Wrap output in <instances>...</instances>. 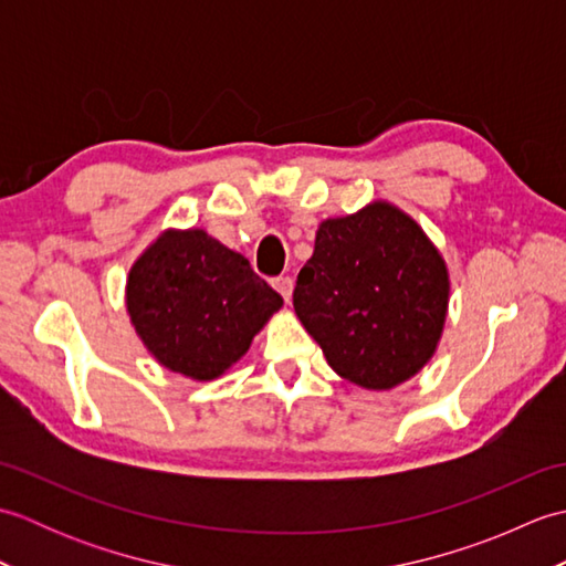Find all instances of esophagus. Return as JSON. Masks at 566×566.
Instances as JSON below:
<instances>
[{
    "instance_id": "1",
    "label": "esophagus",
    "mask_w": 566,
    "mask_h": 566,
    "mask_svg": "<svg viewBox=\"0 0 566 566\" xmlns=\"http://www.w3.org/2000/svg\"><path fill=\"white\" fill-rule=\"evenodd\" d=\"M272 286L276 292L282 294V298L286 304L292 302V292H294V282L290 280V276H276V280H272Z\"/></svg>"
}]
</instances>
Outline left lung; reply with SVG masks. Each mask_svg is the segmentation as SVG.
<instances>
[{
    "mask_svg": "<svg viewBox=\"0 0 566 566\" xmlns=\"http://www.w3.org/2000/svg\"><path fill=\"white\" fill-rule=\"evenodd\" d=\"M450 274L440 250L389 201L326 219L296 276L294 311L335 375L387 391L436 355Z\"/></svg>",
    "mask_w": 566,
    "mask_h": 566,
    "instance_id": "8db88e82",
    "label": "left lung"
}]
</instances>
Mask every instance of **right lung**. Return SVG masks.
<instances>
[{
	"mask_svg": "<svg viewBox=\"0 0 566 566\" xmlns=\"http://www.w3.org/2000/svg\"><path fill=\"white\" fill-rule=\"evenodd\" d=\"M282 304L240 252L201 228H167L126 282V308L143 345L163 367L197 381L235 365Z\"/></svg>",
	"mask_w": 566,
	"mask_h": 566,
	"instance_id": "1",
	"label": "right lung"
}]
</instances>
